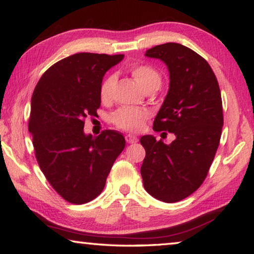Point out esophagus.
I'll return each mask as SVG.
<instances>
[{"instance_id":"obj_1","label":"esophagus","mask_w":254,"mask_h":254,"mask_svg":"<svg viewBox=\"0 0 254 254\" xmlns=\"http://www.w3.org/2000/svg\"><path fill=\"white\" fill-rule=\"evenodd\" d=\"M126 140H127V142L130 143V144L136 143L137 141H139V139H137L135 135H132V134H127L126 135Z\"/></svg>"}]
</instances>
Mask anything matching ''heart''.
Masks as SVG:
<instances>
[{"label": "heart", "mask_w": 254, "mask_h": 254, "mask_svg": "<svg viewBox=\"0 0 254 254\" xmlns=\"http://www.w3.org/2000/svg\"><path fill=\"white\" fill-rule=\"evenodd\" d=\"M130 72L143 91L151 87L159 88V86L161 84L160 74L153 67L149 65H134L130 68ZM115 81H117V79H115L114 75L106 76L104 80L102 81L100 87V97L102 102L106 103L111 101L112 95H113ZM148 117L149 114L145 110L122 107L113 114L112 121L122 130L139 131L144 126V122L147 121Z\"/></svg>", "instance_id": "obj_1"}]
</instances>
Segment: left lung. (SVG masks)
<instances>
[{"label":"left lung","mask_w":254,"mask_h":254,"mask_svg":"<svg viewBox=\"0 0 254 254\" xmlns=\"http://www.w3.org/2000/svg\"><path fill=\"white\" fill-rule=\"evenodd\" d=\"M169 71V89L154 131L174 133L170 144L153 135L140 139L145 150L141 166L143 186L165 203H176L199 188L220 144L223 109L220 87L206 60L180 44L168 42L145 51Z\"/></svg>","instance_id":"8db88e82"}]
</instances>
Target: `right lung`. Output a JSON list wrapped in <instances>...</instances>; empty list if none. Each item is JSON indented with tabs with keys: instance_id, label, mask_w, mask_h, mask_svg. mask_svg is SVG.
Segmentation results:
<instances>
[{
	"instance_id": "obj_1",
	"label": "right lung",
	"mask_w": 254,
	"mask_h": 254,
	"mask_svg": "<svg viewBox=\"0 0 254 254\" xmlns=\"http://www.w3.org/2000/svg\"><path fill=\"white\" fill-rule=\"evenodd\" d=\"M124 55L80 53L51 66L34 88L29 132L47 180L72 204L93 200L104 189L112 166L126 147L120 132L85 134L84 119L101 106L105 72Z\"/></svg>"
}]
</instances>
